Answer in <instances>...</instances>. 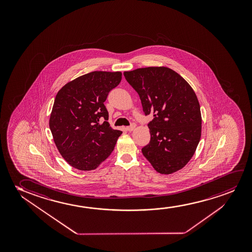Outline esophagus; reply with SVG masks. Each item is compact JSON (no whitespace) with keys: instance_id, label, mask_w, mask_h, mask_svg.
Masks as SVG:
<instances>
[{"instance_id":"1","label":"esophagus","mask_w":252,"mask_h":252,"mask_svg":"<svg viewBox=\"0 0 252 252\" xmlns=\"http://www.w3.org/2000/svg\"><path fill=\"white\" fill-rule=\"evenodd\" d=\"M135 127H136V125H135V123H131L130 126H126V130L129 131H133V130L135 129Z\"/></svg>"}]
</instances>
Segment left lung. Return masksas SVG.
<instances>
[{"label": "left lung", "instance_id": "left-lung-1", "mask_svg": "<svg viewBox=\"0 0 252 252\" xmlns=\"http://www.w3.org/2000/svg\"><path fill=\"white\" fill-rule=\"evenodd\" d=\"M125 78L141 100L151 140L142 148L145 158L161 174L183 168L193 157L201 134L196 94L179 74L166 67L125 71Z\"/></svg>", "mask_w": 252, "mask_h": 252}]
</instances>
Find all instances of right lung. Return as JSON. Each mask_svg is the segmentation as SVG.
<instances>
[{
  "label": "right lung",
  "instance_id": "add662e5",
  "mask_svg": "<svg viewBox=\"0 0 252 252\" xmlns=\"http://www.w3.org/2000/svg\"><path fill=\"white\" fill-rule=\"evenodd\" d=\"M121 76L119 71H94L69 82L57 94L50 129L60 154L74 168L96 169L114 151L122 131L111 128L104 101Z\"/></svg>",
  "mask_w": 252,
  "mask_h": 252
}]
</instances>
